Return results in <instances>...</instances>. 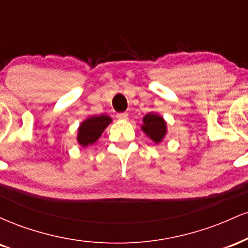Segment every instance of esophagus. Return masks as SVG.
Segmentation results:
<instances>
[{"instance_id":"obj_1","label":"esophagus","mask_w":248,"mask_h":248,"mask_svg":"<svg viewBox=\"0 0 248 248\" xmlns=\"http://www.w3.org/2000/svg\"><path fill=\"white\" fill-rule=\"evenodd\" d=\"M116 118H118L119 120H128V113H119V114H116Z\"/></svg>"}]
</instances>
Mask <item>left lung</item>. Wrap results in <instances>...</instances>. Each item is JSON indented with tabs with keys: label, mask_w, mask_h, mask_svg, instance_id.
Segmentation results:
<instances>
[{
	"label": "left lung",
	"mask_w": 248,
	"mask_h": 248,
	"mask_svg": "<svg viewBox=\"0 0 248 248\" xmlns=\"http://www.w3.org/2000/svg\"><path fill=\"white\" fill-rule=\"evenodd\" d=\"M142 121L143 124L141 128L148 138L152 139L155 143H160L167 134V122L164 119L155 113H148L143 116Z\"/></svg>",
	"instance_id": "obj_1"
}]
</instances>
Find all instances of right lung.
Here are the masks:
<instances>
[{"label":"right lung","instance_id":"add662e5","mask_svg":"<svg viewBox=\"0 0 248 248\" xmlns=\"http://www.w3.org/2000/svg\"><path fill=\"white\" fill-rule=\"evenodd\" d=\"M112 122V119L108 115L101 114L99 116H90L85 121H82L78 128V136L77 141L82 147H87L88 144H93L98 141L102 132L108 124Z\"/></svg>","mask_w":248,"mask_h":248}]
</instances>
